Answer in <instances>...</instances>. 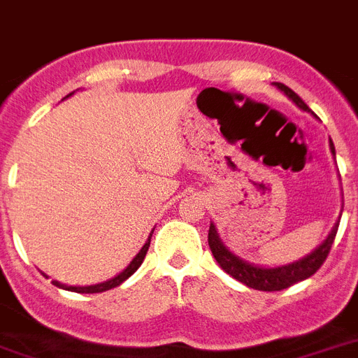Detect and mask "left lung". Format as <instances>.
Masks as SVG:
<instances>
[{
  "instance_id": "obj_1",
  "label": "left lung",
  "mask_w": 358,
  "mask_h": 358,
  "mask_svg": "<svg viewBox=\"0 0 358 358\" xmlns=\"http://www.w3.org/2000/svg\"><path fill=\"white\" fill-rule=\"evenodd\" d=\"M273 85L277 87L278 91H282L297 108L310 113V108H308V106L289 89V87H286L284 83H273ZM329 145H331V152H333L334 156L333 141H329ZM340 217H342V213H340ZM338 224L340 221H336L333 230H331L327 238H325V241H323L322 245H317L310 255L303 256V258L292 262V264H286V266L278 267L255 266V264H249V262H245L243 258L236 256L234 252H230V250L224 247L223 241H221V238H219L217 229H215V224L213 223L210 224V230H208V245H210V249H212L213 258L217 260L219 266L223 267V271L229 273L230 277H234L236 280L243 282L245 286H249V288L252 289H260V292H278V289H286L289 288L292 284L301 282V280L312 277V275L323 266V262L327 260L329 252H331V247H333V241L334 238H336V232H338Z\"/></svg>"
}]
</instances>
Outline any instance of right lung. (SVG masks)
<instances>
[{"label": "right lung", "mask_w": 358, "mask_h": 358, "mask_svg": "<svg viewBox=\"0 0 358 358\" xmlns=\"http://www.w3.org/2000/svg\"><path fill=\"white\" fill-rule=\"evenodd\" d=\"M70 94H74V92H70ZM69 94V96H70ZM66 96V98H69ZM154 232V230H152ZM150 238L152 234L148 236V239H146V243L143 245V249L135 255V258L131 262H129V266L124 269V271H120L117 277L109 278V280H106V282H100V284H92V286H66V284H61L57 282V280H53V284L57 286V288H63V289H69V292H76V294H100V292H106V289H111V288H117V286H120V284L126 280L128 277H131L137 269H139V266L143 264V260H145L146 256V250H148V247H150Z\"/></svg>", "instance_id": "obj_1"}]
</instances>
